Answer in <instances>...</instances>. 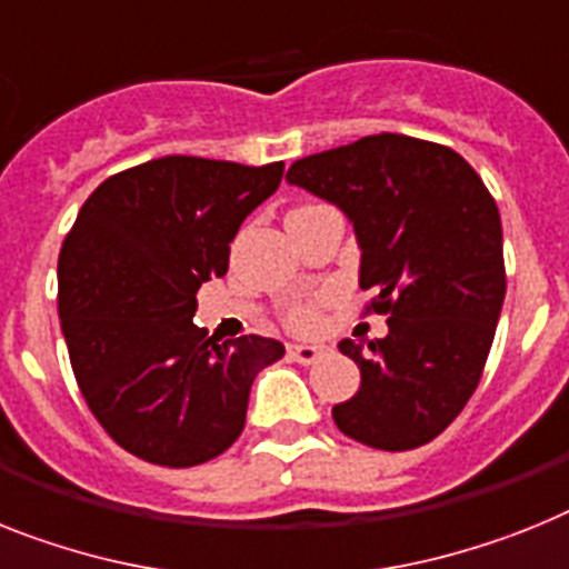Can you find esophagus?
<instances>
[{
  "label": "esophagus",
  "mask_w": 569,
  "mask_h": 569,
  "mask_svg": "<svg viewBox=\"0 0 569 569\" xmlns=\"http://www.w3.org/2000/svg\"><path fill=\"white\" fill-rule=\"evenodd\" d=\"M289 358H295L298 365H315L321 358V347H315V343H289Z\"/></svg>",
  "instance_id": "obj_1"
}]
</instances>
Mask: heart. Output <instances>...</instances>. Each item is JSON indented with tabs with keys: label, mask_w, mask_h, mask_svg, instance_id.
<instances>
[{
	"label": "heart",
	"mask_w": 569,
	"mask_h": 569,
	"mask_svg": "<svg viewBox=\"0 0 569 569\" xmlns=\"http://www.w3.org/2000/svg\"><path fill=\"white\" fill-rule=\"evenodd\" d=\"M292 323L298 329H315V327H318V309H315V307H300L298 312L292 315Z\"/></svg>",
	"instance_id": "heart-1"
}]
</instances>
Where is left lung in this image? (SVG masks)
I'll return each instance as SVG.
<instances>
[{
  "mask_svg": "<svg viewBox=\"0 0 569 569\" xmlns=\"http://www.w3.org/2000/svg\"><path fill=\"white\" fill-rule=\"evenodd\" d=\"M350 219L388 336L338 350L361 388L332 408L347 437L381 451L431 442L475 393L503 309V231L495 199L462 156L381 132L315 152L286 173Z\"/></svg>",
  "mask_w": 569,
  "mask_h": 569,
  "instance_id": "1",
  "label": "left lung"
}]
</instances>
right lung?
Masks as SVG:
<instances>
[{
	"mask_svg": "<svg viewBox=\"0 0 569 569\" xmlns=\"http://www.w3.org/2000/svg\"><path fill=\"white\" fill-rule=\"evenodd\" d=\"M280 179L283 161L164 156L80 208L57 262L63 338L86 405L130 455L188 469L242 433L251 385L286 347L208 338L196 292L226 274L233 237Z\"/></svg>",
	"mask_w": 569,
	"mask_h": 569,
	"instance_id": "obj_1",
	"label": "right lung"
}]
</instances>
